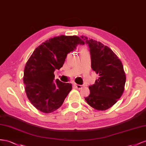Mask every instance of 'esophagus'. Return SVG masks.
Returning a JSON list of instances; mask_svg holds the SVG:
<instances>
[{
  "instance_id": "34e87169",
  "label": "esophagus",
  "mask_w": 146,
  "mask_h": 146,
  "mask_svg": "<svg viewBox=\"0 0 146 146\" xmlns=\"http://www.w3.org/2000/svg\"><path fill=\"white\" fill-rule=\"evenodd\" d=\"M74 86L76 87V89H81L82 88V86H81V85H79V84H74Z\"/></svg>"
}]
</instances>
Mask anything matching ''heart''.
Wrapping results in <instances>:
<instances>
[{"label": "heart", "mask_w": 146, "mask_h": 146, "mask_svg": "<svg viewBox=\"0 0 146 146\" xmlns=\"http://www.w3.org/2000/svg\"><path fill=\"white\" fill-rule=\"evenodd\" d=\"M81 51H86V48H83Z\"/></svg>", "instance_id": "b5f03b06"}]
</instances>
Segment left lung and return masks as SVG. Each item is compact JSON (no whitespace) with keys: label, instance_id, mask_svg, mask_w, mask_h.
Masks as SVG:
<instances>
[{"label":"left lung","instance_id":"1","mask_svg":"<svg viewBox=\"0 0 146 146\" xmlns=\"http://www.w3.org/2000/svg\"><path fill=\"white\" fill-rule=\"evenodd\" d=\"M88 44L91 67L100 76L89 87L90 95L85 100L100 111L109 109L118 101L123 92L126 75L121 61L112 50L100 41L81 36Z\"/></svg>","mask_w":146,"mask_h":146}]
</instances>
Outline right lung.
Segmentation results:
<instances>
[{"label": "right lung", "instance_id": "right-lung-1", "mask_svg": "<svg viewBox=\"0 0 146 146\" xmlns=\"http://www.w3.org/2000/svg\"><path fill=\"white\" fill-rule=\"evenodd\" d=\"M84 41L77 36L60 35L46 40L33 52L25 66L23 81L28 99L37 110L51 113L63 104L72 84L54 80L68 54Z\"/></svg>", "mask_w": 146, "mask_h": 146}]
</instances>
